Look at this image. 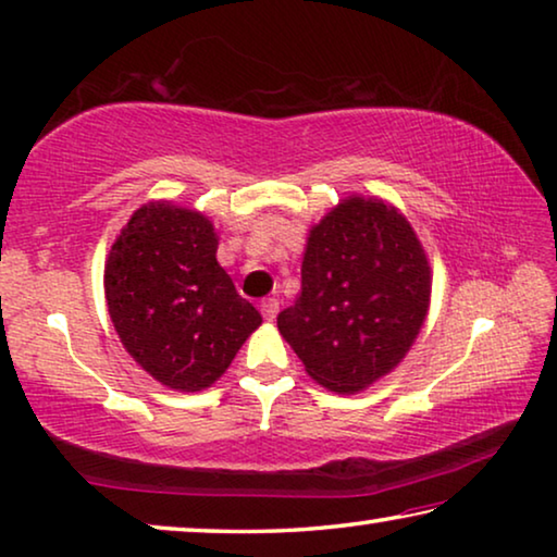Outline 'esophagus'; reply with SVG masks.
<instances>
[{
	"label": "esophagus",
	"instance_id": "obj_1",
	"mask_svg": "<svg viewBox=\"0 0 557 557\" xmlns=\"http://www.w3.org/2000/svg\"><path fill=\"white\" fill-rule=\"evenodd\" d=\"M261 313L267 321H273L278 315V298H263L261 301Z\"/></svg>",
	"mask_w": 557,
	"mask_h": 557
}]
</instances>
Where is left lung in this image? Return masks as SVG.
Instances as JSON below:
<instances>
[{
	"label": "left lung",
	"mask_w": 557,
	"mask_h": 557,
	"mask_svg": "<svg viewBox=\"0 0 557 557\" xmlns=\"http://www.w3.org/2000/svg\"><path fill=\"white\" fill-rule=\"evenodd\" d=\"M428 304L431 267L413 226L386 201L348 196L308 234L301 294L278 331L315 383L358 393L404 361Z\"/></svg>",
	"instance_id": "8db88e82"
}]
</instances>
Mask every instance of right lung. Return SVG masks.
Instances as JSON below:
<instances>
[{"mask_svg":"<svg viewBox=\"0 0 557 557\" xmlns=\"http://www.w3.org/2000/svg\"><path fill=\"white\" fill-rule=\"evenodd\" d=\"M219 238L199 211L151 201L111 246L104 290L124 348L161 386L203 391L261 326L216 261Z\"/></svg>","mask_w":557,"mask_h":557,"instance_id":"obj_1","label":"right lung"}]
</instances>
